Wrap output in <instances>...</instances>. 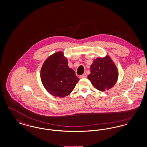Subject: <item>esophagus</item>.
<instances>
[{
	"instance_id": "esophagus-1",
	"label": "esophagus",
	"mask_w": 147,
	"mask_h": 147,
	"mask_svg": "<svg viewBox=\"0 0 147 147\" xmlns=\"http://www.w3.org/2000/svg\"><path fill=\"white\" fill-rule=\"evenodd\" d=\"M86 77H87L86 74V73H84L83 75H82V76H80V78H86Z\"/></svg>"
}]
</instances>
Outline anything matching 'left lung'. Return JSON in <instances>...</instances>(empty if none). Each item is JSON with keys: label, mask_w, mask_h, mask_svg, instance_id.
<instances>
[{"label": "left lung", "mask_w": 147, "mask_h": 147, "mask_svg": "<svg viewBox=\"0 0 147 147\" xmlns=\"http://www.w3.org/2000/svg\"><path fill=\"white\" fill-rule=\"evenodd\" d=\"M90 72L88 78L99 91L109 90L118 80V69L112 58L107 55L94 60L90 66Z\"/></svg>", "instance_id": "obj_1"}]
</instances>
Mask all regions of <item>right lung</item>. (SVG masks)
I'll return each instance as SVG.
<instances>
[{"mask_svg":"<svg viewBox=\"0 0 147 147\" xmlns=\"http://www.w3.org/2000/svg\"><path fill=\"white\" fill-rule=\"evenodd\" d=\"M68 63L63 52L58 51L47 57L42 64L40 71L42 85L53 96H68L79 80Z\"/></svg>","mask_w":147,"mask_h":147,"instance_id":"right-lung-1","label":"right lung"}]
</instances>
